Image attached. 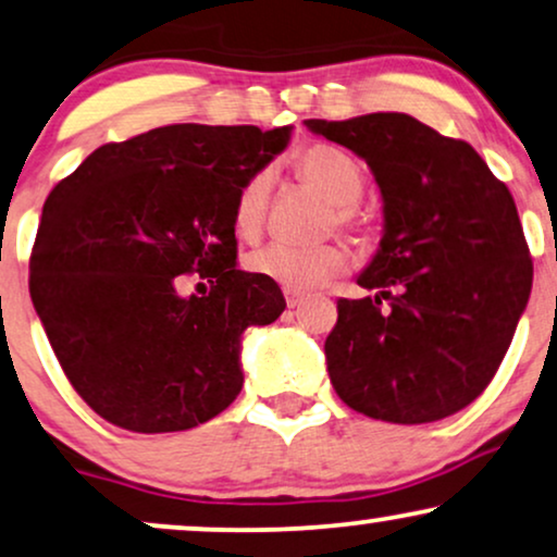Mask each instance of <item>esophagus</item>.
Instances as JSON below:
<instances>
[{
    "label": "esophagus",
    "instance_id": "esophagus-1",
    "mask_svg": "<svg viewBox=\"0 0 557 557\" xmlns=\"http://www.w3.org/2000/svg\"><path fill=\"white\" fill-rule=\"evenodd\" d=\"M301 301H305V294H301V292H292V288H286V305H288V309L299 307Z\"/></svg>",
    "mask_w": 557,
    "mask_h": 557
}]
</instances>
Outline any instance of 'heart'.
<instances>
[{"label": "heart", "instance_id": "1", "mask_svg": "<svg viewBox=\"0 0 557 557\" xmlns=\"http://www.w3.org/2000/svg\"><path fill=\"white\" fill-rule=\"evenodd\" d=\"M296 173L301 182L314 186L322 197L335 205V220L343 227H356L352 207L363 197L366 178L358 161L343 150L332 146H314L296 156ZM271 173L256 171L240 186L235 199V230L245 237L256 235L263 227L265 209H269ZM350 252L343 243H317V245H292L269 243L250 250L245 256V269L252 276L269 278L273 284L301 292L320 284L324 278L337 276L348 269Z\"/></svg>", "mask_w": 557, "mask_h": 557}]
</instances>
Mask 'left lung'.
Instances as JSON below:
<instances>
[{
  "label": "left lung",
  "mask_w": 557,
  "mask_h": 557,
  "mask_svg": "<svg viewBox=\"0 0 557 557\" xmlns=\"http://www.w3.org/2000/svg\"><path fill=\"white\" fill-rule=\"evenodd\" d=\"M307 127L363 158L384 197L381 250L358 276L375 296L337 301L324 341L332 386L373 420H445L491 384L530 299L515 199L466 140L409 114Z\"/></svg>",
  "instance_id": "1"
}]
</instances>
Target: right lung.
Instances as JSON below:
<instances>
[{
	"instance_id": "1",
	"label": "right lung",
	"mask_w": 557,
	"mask_h": 557,
	"mask_svg": "<svg viewBox=\"0 0 557 557\" xmlns=\"http://www.w3.org/2000/svg\"><path fill=\"white\" fill-rule=\"evenodd\" d=\"M288 135L156 127L97 148L48 194L33 305L71 386L114 428L191 430L240 394V335L286 299L237 269L235 199ZM186 275L206 292L178 295Z\"/></svg>"
}]
</instances>
